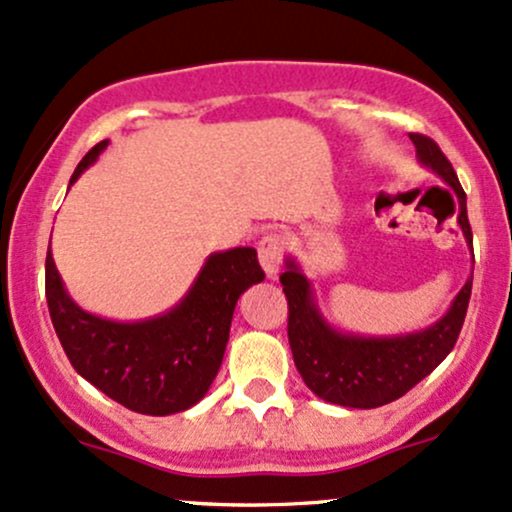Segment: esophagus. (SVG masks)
<instances>
[{
  "label": "esophagus",
  "instance_id": "1",
  "mask_svg": "<svg viewBox=\"0 0 512 512\" xmlns=\"http://www.w3.org/2000/svg\"><path fill=\"white\" fill-rule=\"evenodd\" d=\"M282 252H284V240L282 235L267 233L265 238L257 245V255H260V265L267 272V277H277L279 265H282Z\"/></svg>",
  "mask_w": 512,
  "mask_h": 512
}]
</instances>
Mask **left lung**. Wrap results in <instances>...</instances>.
<instances>
[{"label": "left lung", "instance_id": "left-lung-1", "mask_svg": "<svg viewBox=\"0 0 512 512\" xmlns=\"http://www.w3.org/2000/svg\"><path fill=\"white\" fill-rule=\"evenodd\" d=\"M411 140L420 165L445 179L457 194V223L471 250L466 194L457 172L452 170V162L432 138L411 133ZM284 265L279 282L289 301V345L296 369L318 398L345 408L386 406L423 381L452 352L464 325L474 279L471 274L445 316L425 330L408 335H357L338 330L323 318L311 279L301 272L294 257H286Z\"/></svg>", "mask_w": 512, "mask_h": 512}]
</instances>
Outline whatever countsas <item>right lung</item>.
I'll use <instances>...</instances> for the list:
<instances>
[{
  "instance_id": "right-lung-1",
  "label": "right lung",
  "mask_w": 512,
  "mask_h": 512,
  "mask_svg": "<svg viewBox=\"0 0 512 512\" xmlns=\"http://www.w3.org/2000/svg\"><path fill=\"white\" fill-rule=\"evenodd\" d=\"M109 140L82 157L70 184L97 162ZM265 279L255 247L213 252L177 306L162 316L119 323L87 313L67 294L46 257L50 320L67 359L101 393L143 415H172L206 396L221 369L240 294Z\"/></svg>"
}]
</instances>
